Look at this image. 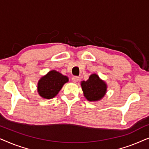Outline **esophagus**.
<instances>
[{
	"mask_svg": "<svg viewBox=\"0 0 149 149\" xmlns=\"http://www.w3.org/2000/svg\"><path fill=\"white\" fill-rule=\"evenodd\" d=\"M79 80H80V79H79V77L77 76H74V77H72V82H74V83L79 82Z\"/></svg>",
	"mask_w": 149,
	"mask_h": 149,
	"instance_id": "esophagus-1",
	"label": "esophagus"
}]
</instances>
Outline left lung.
I'll return each instance as SVG.
<instances>
[{
  "instance_id": "left-lung-1",
  "label": "left lung",
  "mask_w": 149,
  "mask_h": 149,
  "mask_svg": "<svg viewBox=\"0 0 149 149\" xmlns=\"http://www.w3.org/2000/svg\"><path fill=\"white\" fill-rule=\"evenodd\" d=\"M81 87L84 96L89 101L100 100L107 91V85L95 74H91L87 81H82Z\"/></svg>"
}]
</instances>
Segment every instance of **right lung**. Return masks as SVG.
<instances>
[{"instance_id": "1", "label": "right lung", "mask_w": 149, "mask_h": 149, "mask_svg": "<svg viewBox=\"0 0 149 149\" xmlns=\"http://www.w3.org/2000/svg\"><path fill=\"white\" fill-rule=\"evenodd\" d=\"M68 81L66 76L56 70H52L38 81V92L42 97L51 99L58 94L64 83Z\"/></svg>"}]
</instances>
